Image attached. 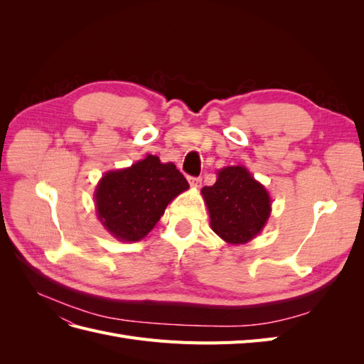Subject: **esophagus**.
Segmentation results:
<instances>
[{"label": "esophagus", "mask_w": 364, "mask_h": 364, "mask_svg": "<svg viewBox=\"0 0 364 364\" xmlns=\"http://www.w3.org/2000/svg\"><path fill=\"white\" fill-rule=\"evenodd\" d=\"M188 182H190V186H193V188H199L200 183H202V179L200 178H194V176H190Z\"/></svg>", "instance_id": "34e87169"}]
</instances>
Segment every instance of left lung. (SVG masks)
<instances>
[{
	"label": "left lung",
	"mask_w": 364,
	"mask_h": 364,
	"mask_svg": "<svg viewBox=\"0 0 364 364\" xmlns=\"http://www.w3.org/2000/svg\"><path fill=\"white\" fill-rule=\"evenodd\" d=\"M211 228L229 245H245L267 223L272 202L267 190L241 165L217 173L213 186H203Z\"/></svg>",
	"instance_id": "8db88e82"
}]
</instances>
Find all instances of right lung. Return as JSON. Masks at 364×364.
Returning a JSON list of instances; mask_svg holds the SVG:
<instances>
[{"label": "right lung", "instance_id": "add662e5", "mask_svg": "<svg viewBox=\"0 0 364 364\" xmlns=\"http://www.w3.org/2000/svg\"><path fill=\"white\" fill-rule=\"evenodd\" d=\"M190 185L173 162L147 155L129 168L107 171L95 188L98 220L119 241H139L165 208Z\"/></svg>", "mask_w": 364, "mask_h": 364}]
</instances>
